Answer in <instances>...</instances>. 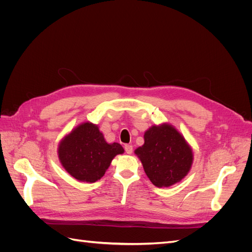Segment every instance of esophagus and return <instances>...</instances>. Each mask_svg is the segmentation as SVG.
Instances as JSON below:
<instances>
[{
  "label": "esophagus",
  "mask_w": 252,
  "mask_h": 252,
  "mask_svg": "<svg viewBox=\"0 0 252 252\" xmlns=\"http://www.w3.org/2000/svg\"><path fill=\"white\" fill-rule=\"evenodd\" d=\"M125 151H126V154L131 155L132 154V145H130V144L125 145Z\"/></svg>",
  "instance_id": "34e87169"
}]
</instances>
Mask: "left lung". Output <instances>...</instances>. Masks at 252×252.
Here are the masks:
<instances>
[{
  "instance_id": "left-lung-1",
  "label": "left lung",
  "mask_w": 252,
  "mask_h": 252,
  "mask_svg": "<svg viewBox=\"0 0 252 252\" xmlns=\"http://www.w3.org/2000/svg\"><path fill=\"white\" fill-rule=\"evenodd\" d=\"M134 154L142 162L148 179L158 188L181 182L193 163L192 148L169 123L149 127L144 133V144Z\"/></svg>"
}]
</instances>
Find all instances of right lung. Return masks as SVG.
I'll list each match as a JSON object with an SVG mask.
<instances>
[{
    "label": "right lung",
    "instance_id": "add662e5",
    "mask_svg": "<svg viewBox=\"0 0 252 252\" xmlns=\"http://www.w3.org/2000/svg\"><path fill=\"white\" fill-rule=\"evenodd\" d=\"M124 154L119 143H107L96 124L84 122L60 141L61 165L80 182L94 183L109 168L113 158Z\"/></svg>",
    "mask_w": 252,
    "mask_h": 252
}]
</instances>
